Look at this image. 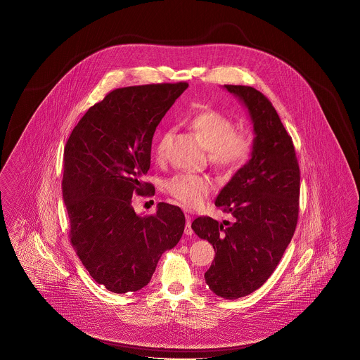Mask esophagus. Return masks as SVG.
Wrapping results in <instances>:
<instances>
[{
  "label": "esophagus",
  "mask_w": 360,
  "mask_h": 360,
  "mask_svg": "<svg viewBox=\"0 0 360 360\" xmlns=\"http://www.w3.org/2000/svg\"><path fill=\"white\" fill-rule=\"evenodd\" d=\"M185 233L187 236H191V235L194 233V232H193V229H191V217H190V215H187V214H186Z\"/></svg>",
  "instance_id": "1"
}]
</instances>
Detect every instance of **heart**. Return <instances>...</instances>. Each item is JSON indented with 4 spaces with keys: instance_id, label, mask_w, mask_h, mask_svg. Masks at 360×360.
<instances>
[{
    "instance_id": "heart-1",
    "label": "heart",
    "mask_w": 360,
    "mask_h": 360,
    "mask_svg": "<svg viewBox=\"0 0 360 360\" xmlns=\"http://www.w3.org/2000/svg\"><path fill=\"white\" fill-rule=\"evenodd\" d=\"M191 128L210 152V160L215 167L235 172L247 162L252 152V139L248 133L235 131L233 121L215 109L198 112L191 119ZM172 131H165L155 145L157 161H162ZM169 194L187 207L200 205L211 190L207 178L196 175L178 174L166 184Z\"/></svg>"
}]
</instances>
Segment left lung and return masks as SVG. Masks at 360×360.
I'll return each instance as SVG.
<instances>
[{"label": "left lung", "mask_w": 360, "mask_h": 360, "mask_svg": "<svg viewBox=\"0 0 360 360\" xmlns=\"http://www.w3.org/2000/svg\"><path fill=\"white\" fill-rule=\"evenodd\" d=\"M245 107L255 139L250 160L232 175L215 206L232 217L196 218L191 229L215 250L205 273L226 300L251 295L265 283L293 238L298 219L300 167L292 137L272 103L248 86H224Z\"/></svg>", "instance_id": "8db88e82"}]
</instances>
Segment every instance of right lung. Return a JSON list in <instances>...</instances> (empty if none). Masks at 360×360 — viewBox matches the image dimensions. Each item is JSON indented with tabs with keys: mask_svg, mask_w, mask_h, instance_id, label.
I'll list each match as a JSON object with an SVG mask.
<instances>
[{
	"mask_svg": "<svg viewBox=\"0 0 360 360\" xmlns=\"http://www.w3.org/2000/svg\"><path fill=\"white\" fill-rule=\"evenodd\" d=\"M187 87L181 82L115 89L88 109L65 143L62 193L71 243L109 292L146 286L162 253L182 238L181 208L158 203L154 215L141 217L131 196L154 191L141 181L150 167L153 136Z\"/></svg>",
	"mask_w": 360,
	"mask_h": 360,
	"instance_id": "right-lung-1",
	"label": "right lung"
}]
</instances>
